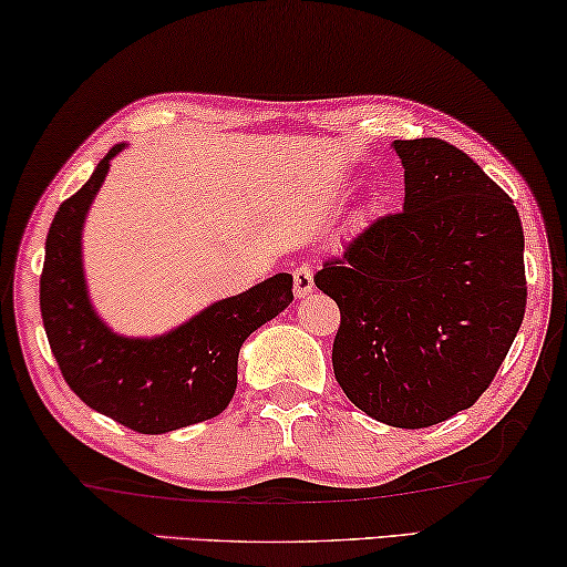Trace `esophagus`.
I'll return each mask as SVG.
<instances>
[{"instance_id":"34e87169","label":"esophagus","mask_w":567,"mask_h":567,"mask_svg":"<svg viewBox=\"0 0 567 567\" xmlns=\"http://www.w3.org/2000/svg\"><path fill=\"white\" fill-rule=\"evenodd\" d=\"M312 269H310V265H300V267H295L292 269V290H295V295H298V298H306V295H310L312 292Z\"/></svg>"}]
</instances>
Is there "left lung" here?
I'll return each mask as SVG.
<instances>
[{
  "instance_id": "1",
  "label": "left lung",
  "mask_w": 567,
  "mask_h": 567,
  "mask_svg": "<svg viewBox=\"0 0 567 567\" xmlns=\"http://www.w3.org/2000/svg\"><path fill=\"white\" fill-rule=\"evenodd\" d=\"M404 208L371 221L316 287L341 310L333 374L361 412L430 427L494 382L527 306L525 234L514 200L466 152L394 140Z\"/></svg>"
}]
</instances>
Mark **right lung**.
Segmentation results:
<instances>
[{
  "label": "right lung",
  "instance_id": "right-lung-1",
  "mask_svg": "<svg viewBox=\"0 0 567 567\" xmlns=\"http://www.w3.org/2000/svg\"><path fill=\"white\" fill-rule=\"evenodd\" d=\"M122 150H109L86 185L58 208L45 239L40 312L68 386L101 415L142 435H159L229 408L241 343L290 306L292 275L280 272L218 300L165 336H116L89 300L81 229L109 163Z\"/></svg>",
  "mask_w": 567,
  "mask_h": 567
}]
</instances>
